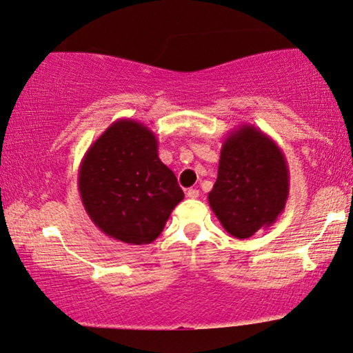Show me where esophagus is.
<instances>
[{"instance_id": "esophagus-1", "label": "esophagus", "mask_w": 353, "mask_h": 353, "mask_svg": "<svg viewBox=\"0 0 353 353\" xmlns=\"http://www.w3.org/2000/svg\"><path fill=\"white\" fill-rule=\"evenodd\" d=\"M187 196L190 198V199H196L198 196H199V192L196 188H188L187 190Z\"/></svg>"}]
</instances>
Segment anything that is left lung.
Masks as SVG:
<instances>
[{"instance_id": "obj_1", "label": "left lung", "mask_w": 353, "mask_h": 353, "mask_svg": "<svg viewBox=\"0 0 353 353\" xmlns=\"http://www.w3.org/2000/svg\"><path fill=\"white\" fill-rule=\"evenodd\" d=\"M289 198V168L278 144L250 124L232 128L221 146L209 204L226 232L248 239L276 221Z\"/></svg>"}]
</instances>
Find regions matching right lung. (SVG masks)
Returning <instances> with one entry per match:
<instances>
[{"label":"right lung","instance_id":"obj_1","mask_svg":"<svg viewBox=\"0 0 353 353\" xmlns=\"http://www.w3.org/2000/svg\"><path fill=\"white\" fill-rule=\"evenodd\" d=\"M78 192L94 225L130 245L154 242L183 199L174 172L159 159L155 133L133 119L114 121L89 146Z\"/></svg>","mask_w":353,"mask_h":353}]
</instances>
